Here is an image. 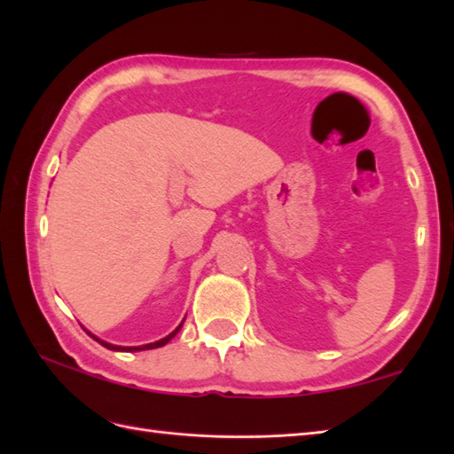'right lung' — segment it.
I'll return each instance as SVG.
<instances>
[{"label": "right lung", "mask_w": 454, "mask_h": 454, "mask_svg": "<svg viewBox=\"0 0 454 454\" xmlns=\"http://www.w3.org/2000/svg\"><path fill=\"white\" fill-rule=\"evenodd\" d=\"M183 324H184V320L180 322L176 328L169 333V335H166L164 339H160V340H156V342H149V344H141V347H117V344H112V342H106V340H102V339H98L97 335H93L90 332H87L90 337H93L95 340H98L102 347H106L107 350H115V352H141V350H153V348H160V347H164V344H168L178 332H180V328H183Z\"/></svg>", "instance_id": "right-lung-1"}]
</instances>
